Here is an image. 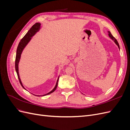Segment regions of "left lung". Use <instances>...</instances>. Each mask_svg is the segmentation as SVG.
I'll return each mask as SVG.
<instances>
[{
  "label": "left lung",
  "instance_id": "1",
  "mask_svg": "<svg viewBox=\"0 0 130 130\" xmlns=\"http://www.w3.org/2000/svg\"><path fill=\"white\" fill-rule=\"evenodd\" d=\"M107 32H108V36L109 37V38H111V40H112L114 41V42H115V43H116V44L118 46V48H119V50H120V46H119V43H118V42L117 40H116V39L115 37H114L112 36V35L111 34V32H110L109 31H108Z\"/></svg>",
  "mask_w": 130,
  "mask_h": 130
}]
</instances>
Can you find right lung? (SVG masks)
I'll use <instances>...</instances> for the list:
<instances>
[{"instance_id": "obj_1", "label": "right lung", "mask_w": 130, "mask_h": 130, "mask_svg": "<svg viewBox=\"0 0 130 130\" xmlns=\"http://www.w3.org/2000/svg\"><path fill=\"white\" fill-rule=\"evenodd\" d=\"M41 28V24L40 23H37L36 24H34L31 28L27 31V32L26 34V35L24 36L22 40L21 41V42H19V44L18 45L17 49V52H16V56H15V71L17 72V75H18V79L19 80V82H20V84L22 85V86L23 87V88H24L25 90H26L24 87L23 86L22 82L21 81V79L20 78V76H19V61H20L21 58V55L24 50V48L26 47V46L28 44V43L30 42V41L31 40V39L33 37V36H34L35 35L37 34V32H39V31L40 30ZM59 76L57 78V80L56 81V84L55 87L53 88V90H51L50 92H49V93H46L44 94V95H35V94H32L33 95H35L36 96H45L48 95V94H50L51 93H52L53 92H54L55 90H56L57 86V84H58V79H59Z\"/></svg>"}]
</instances>
